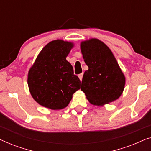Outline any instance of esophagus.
I'll use <instances>...</instances> for the list:
<instances>
[{
  "label": "esophagus",
  "mask_w": 151,
  "mask_h": 151,
  "mask_svg": "<svg viewBox=\"0 0 151 151\" xmlns=\"http://www.w3.org/2000/svg\"><path fill=\"white\" fill-rule=\"evenodd\" d=\"M78 77H79L80 80H82V78H83V73L79 74V75H78Z\"/></svg>",
  "instance_id": "1"
}]
</instances>
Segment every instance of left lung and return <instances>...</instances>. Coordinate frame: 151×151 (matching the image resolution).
I'll use <instances>...</instances> for the list:
<instances>
[{"mask_svg": "<svg viewBox=\"0 0 151 151\" xmlns=\"http://www.w3.org/2000/svg\"><path fill=\"white\" fill-rule=\"evenodd\" d=\"M81 51L88 67L81 90L88 100L99 106L117 100L123 92L125 78L111 51L98 39L82 42Z\"/></svg>", "mask_w": 151, "mask_h": 151, "instance_id": "1", "label": "left lung"}]
</instances>
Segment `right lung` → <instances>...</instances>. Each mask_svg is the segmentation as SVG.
I'll return each mask as SVG.
<instances>
[{
	"label": "right lung",
	"mask_w": 151,
	"mask_h": 151,
	"mask_svg": "<svg viewBox=\"0 0 151 151\" xmlns=\"http://www.w3.org/2000/svg\"><path fill=\"white\" fill-rule=\"evenodd\" d=\"M73 44L61 40L51 41L42 49L28 74L31 94L38 104L58 110L69 104L80 88V80L66 58Z\"/></svg>",
	"instance_id": "add662e5"
}]
</instances>
